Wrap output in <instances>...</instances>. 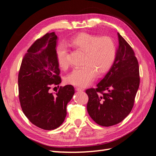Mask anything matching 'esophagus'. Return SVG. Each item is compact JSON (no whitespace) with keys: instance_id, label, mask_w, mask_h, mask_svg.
<instances>
[{"instance_id":"esophagus-1","label":"esophagus","mask_w":156,"mask_h":156,"mask_svg":"<svg viewBox=\"0 0 156 156\" xmlns=\"http://www.w3.org/2000/svg\"><path fill=\"white\" fill-rule=\"evenodd\" d=\"M75 89L76 90H77V91H83V90H84V89L83 88H82V87H76L75 88Z\"/></svg>"}]
</instances>
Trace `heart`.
Wrapping results in <instances>:
<instances>
[{"label":"heart","mask_w":156,"mask_h":156,"mask_svg":"<svg viewBox=\"0 0 156 156\" xmlns=\"http://www.w3.org/2000/svg\"><path fill=\"white\" fill-rule=\"evenodd\" d=\"M67 44L83 53L82 67H76L66 77L68 83L84 87L94 80L96 74L106 73L112 67L116 56V45L110 37H99L89 33H81L71 38ZM56 58L59 67H69L67 50L61 44L56 51Z\"/></svg>","instance_id":"b5f03b06"}]
</instances>
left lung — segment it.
Segmentation results:
<instances>
[{"instance_id":"left-lung-1","label":"left lung","mask_w":156,"mask_h":156,"mask_svg":"<svg viewBox=\"0 0 156 156\" xmlns=\"http://www.w3.org/2000/svg\"><path fill=\"white\" fill-rule=\"evenodd\" d=\"M115 61L96 88L85 91L87 109L98 125L109 127L120 123L130 113L140 86L139 64L132 48L118 33Z\"/></svg>"}]
</instances>
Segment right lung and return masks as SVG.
I'll use <instances>...</instances> for the list:
<instances>
[{"instance_id": "add662e5", "label": "right lung", "mask_w": 156, "mask_h": 156, "mask_svg": "<svg viewBox=\"0 0 156 156\" xmlns=\"http://www.w3.org/2000/svg\"><path fill=\"white\" fill-rule=\"evenodd\" d=\"M57 39L53 32L34 41L24 55L18 75L23 112L34 126L45 130L56 129L63 123L67 105L75 93L71 85L60 87L55 94L50 92L52 85L61 82L56 58Z\"/></svg>"}]
</instances>
